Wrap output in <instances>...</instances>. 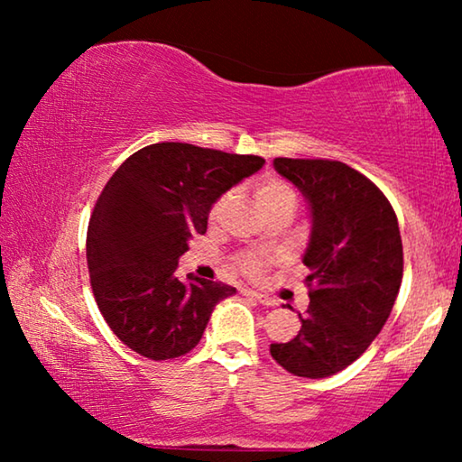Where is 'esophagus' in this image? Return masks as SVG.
I'll use <instances>...</instances> for the list:
<instances>
[{
  "label": "esophagus",
  "instance_id": "34e87169",
  "mask_svg": "<svg viewBox=\"0 0 462 462\" xmlns=\"http://www.w3.org/2000/svg\"><path fill=\"white\" fill-rule=\"evenodd\" d=\"M244 296H250L252 300L261 302V305H275V300L271 299L269 294H263V292H254V290H244Z\"/></svg>",
  "mask_w": 462,
  "mask_h": 462
}]
</instances>
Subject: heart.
Wrapping results in <instances>:
<instances>
[{
  "label": "heart",
  "mask_w": 462,
  "mask_h": 462,
  "mask_svg": "<svg viewBox=\"0 0 462 462\" xmlns=\"http://www.w3.org/2000/svg\"><path fill=\"white\" fill-rule=\"evenodd\" d=\"M252 193H254V199L258 208H261L264 217L271 212L275 210H290L294 212L296 204H299V195H296V191L292 187L288 185V182H283L280 179H261L254 182V187H252ZM226 201H229V198L226 195H223V198H218L217 201H214L212 208H210V218L217 220L220 214H223V210L226 208ZM269 263V258H264L261 254H252V252H248V254H242L237 256V267L242 273L250 275V277H256L263 273L264 264Z\"/></svg>",
  "instance_id": "obj_1"
}]
</instances>
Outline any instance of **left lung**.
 Segmentation results:
<instances>
[{"mask_svg": "<svg viewBox=\"0 0 462 462\" xmlns=\"http://www.w3.org/2000/svg\"><path fill=\"white\" fill-rule=\"evenodd\" d=\"M283 179L299 187L311 210L309 309L288 343L271 356L294 376L326 378L351 365L383 330L403 275L397 217L370 179L343 162L275 157Z\"/></svg>", "mask_w": 462, "mask_h": 462, "instance_id": "1", "label": "left lung"}]
</instances>
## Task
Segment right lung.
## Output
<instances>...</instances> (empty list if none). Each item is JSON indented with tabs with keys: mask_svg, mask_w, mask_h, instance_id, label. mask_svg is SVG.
I'll use <instances>...</instances> for the list:
<instances>
[{
	"mask_svg": "<svg viewBox=\"0 0 462 462\" xmlns=\"http://www.w3.org/2000/svg\"><path fill=\"white\" fill-rule=\"evenodd\" d=\"M258 155L187 143L149 144L106 182L88 225L94 299L113 334L138 356L174 359L201 340L208 319L236 288L176 277L189 239L204 236L220 195L258 172Z\"/></svg>",
	"mask_w": 462,
	"mask_h": 462,
	"instance_id": "obj_1",
	"label": "right lung"
}]
</instances>
